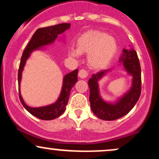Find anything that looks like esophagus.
<instances>
[{
	"instance_id": "obj_1",
	"label": "esophagus",
	"mask_w": 159,
	"mask_h": 159,
	"mask_svg": "<svg viewBox=\"0 0 159 159\" xmlns=\"http://www.w3.org/2000/svg\"><path fill=\"white\" fill-rule=\"evenodd\" d=\"M87 75H88V73H87V72L85 69H81V70L78 72V76L81 78H87Z\"/></svg>"
}]
</instances>
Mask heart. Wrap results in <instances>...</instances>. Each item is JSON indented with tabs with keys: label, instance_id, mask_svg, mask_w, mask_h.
<instances>
[{
	"label": "heart",
	"instance_id": "1",
	"mask_svg": "<svg viewBox=\"0 0 159 159\" xmlns=\"http://www.w3.org/2000/svg\"><path fill=\"white\" fill-rule=\"evenodd\" d=\"M118 50L116 40L99 30H88L77 39V48L70 46L69 55L79 57L81 54H87V64L96 70L103 69L110 64Z\"/></svg>",
	"mask_w": 159,
	"mask_h": 159
}]
</instances>
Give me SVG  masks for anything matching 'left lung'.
Listing matches in <instances>:
<instances>
[{
  "instance_id": "obj_1",
  "label": "left lung",
  "mask_w": 159,
  "mask_h": 159,
  "mask_svg": "<svg viewBox=\"0 0 159 159\" xmlns=\"http://www.w3.org/2000/svg\"><path fill=\"white\" fill-rule=\"evenodd\" d=\"M120 61L123 62L124 68L128 73L132 76V87L115 104L104 101L98 91V81L110 69L100 71L93 75L92 78L88 81L90 107L93 114L99 119L114 120L123 117L134 107L140 98L141 93V70L137 52L133 48L129 51L123 49Z\"/></svg>"
}]
</instances>
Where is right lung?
<instances>
[{"label":"right lung","mask_w":159,"mask_h":159,"mask_svg":"<svg viewBox=\"0 0 159 159\" xmlns=\"http://www.w3.org/2000/svg\"><path fill=\"white\" fill-rule=\"evenodd\" d=\"M70 27V24L62 23L59 25H54L47 27H42L36 30L33 35L31 39L27 44V47L24 50L22 56L19 68L18 73V82H19V98L21 104L26 110L32 115L36 116L40 120H51L58 117L64 112L66 106L68 103V100L70 94V90L75 84L78 81V69L72 71L66 75L63 78V87L59 98L55 103L45 107H31L27 106L24 102L21 93H20V82L21 79V73L25 66L27 58L30 56V53L36 49L41 48L44 45L51 44L55 41L59 34H63L65 30Z\"/></svg>","instance_id":"right-lung-1"}]
</instances>
